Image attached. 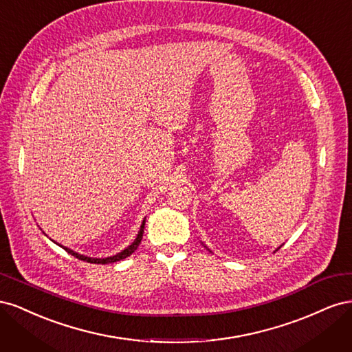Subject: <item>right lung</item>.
I'll return each mask as SVG.
<instances>
[{
    "label": "right lung",
    "instance_id": "1",
    "mask_svg": "<svg viewBox=\"0 0 352 352\" xmlns=\"http://www.w3.org/2000/svg\"><path fill=\"white\" fill-rule=\"evenodd\" d=\"M144 228H145V220L142 221V225H141V229H140V232H138V236H136V239L132 242V245H129V247H127L126 250H123L122 252H119L117 255H113V257H107V258H91V257H85V255H80V254H78V252H74V251H72V250H69V248H65L69 254H72L73 257H76V258H79V260H83V261H87V263H94V264H107V263H114V261H120V260H123V258H126V257H129V255L132 254V252H135V250L138 248V245L141 243V239H142V233H144ZM61 247V245H60Z\"/></svg>",
    "mask_w": 352,
    "mask_h": 352
}]
</instances>
